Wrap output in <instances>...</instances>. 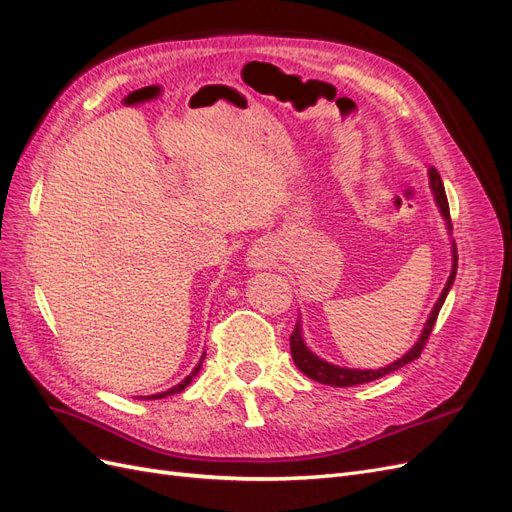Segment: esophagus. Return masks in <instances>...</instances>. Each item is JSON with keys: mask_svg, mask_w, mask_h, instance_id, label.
<instances>
[{"mask_svg": "<svg viewBox=\"0 0 512 512\" xmlns=\"http://www.w3.org/2000/svg\"><path fill=\"white\" fill-rule=\"evenodd\" d=\"M273 254L267 250V247H252L250 254H247V267L252 269H267L271 267Z\"/></svg>", "mask_w": 512, "mask_h": 512, "instance_id": "obj_1", "label": "esophagus"}]
</instances>
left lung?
I'll use <instances>...</instances> for the list:
<instances>
[{
    "label": "left lung",
    "instance_id": "1",
    "mask_svg": "<svg viewBox=\"0 0 512 512\" xmlns=\"http://www.w3.org/2000/svg\"><path fill=\"white\" fill-rule=\"evenodd\" d=\"M429 185H431L433 198H436V205H438L442 218L446 222L448 235H451L453 224H451V211H448V200H446V192H444V183H442V179L438 175V170L433 168V166L429 168ZM451 243H453V269H451V275H448V280H446V286H444V290L440 294V299L436 301V305H433V309H431V314H429L425 327L421 331V337H418V342L404 356H401V359L393 361L391 365H386V367H380V369H350V367L333 365L329 361L320 359L318 354H314L312 350L307 348L305 337H303V329H301V316H299L297 327H294V331L290 335V354H292L294 365H297L307 378H312V380H316L320 384L354 386V384H365V382H371V380H378V378H382L386 374H393V371H397L399 367H404L410 361L418 359V356H421V352H423V348H425V344H427L429 335H431L433 324H436V320H438V314H440V309L444 305L446 294H448V290H451V286L455 282V275H457V245H455V241H451Z\"/></svg>",
    "mask_w": 512,
    "mask_h": 512
}]
</instances>
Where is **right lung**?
I'll return each mask as SVG.
<instances>
[{
	"label": "right lung",
	"instance_id": "1",
	"mask_svg": "<svg viewBox=\"0 0 512 512\" xmlns=\"http://www.w3.org/2000/svg\"><path fill=\"white\" fill-rule=\"evenodd\" d=\"M203 361H205V354L203 356H200V361H198V365L192 369V374L190 376H185L179 384H175L173 386V389H168V391H162V393H156V395H147V397H143V399H162V397H168V395H175V393H181L183 389H185V386H188L190 382H192V378L198 374V371H200V367H203Z\"/></svg>",
	"mask_w": 512,
	"mask_h": 512
}]
</instances>
